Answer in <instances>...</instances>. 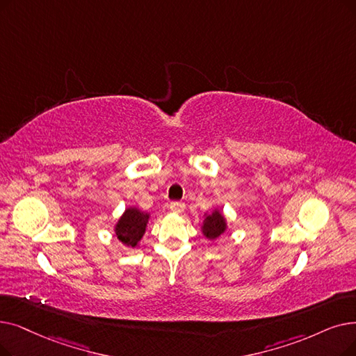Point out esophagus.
Listing matches in <instances>:
<instances>
[{
  "instance_id": "esophagus-1",
  "label": "esophagus",
  "mask_w": 356,
  "mask_h": 356,
  "mask_svg": "<svg viewBox=\"0 0 356 356\" xmlns=\"http://www.w3.org/2000/svg\"><path fill=\"white\" fill-rule=\"evenodd\" d=\"M170 211H173V212H176V213H180V212H183L184 211V204L183 202H172L170 204Z\"/></svg>"
}]
</instances>
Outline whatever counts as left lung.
Here are the masks:
<instances>
[{
    "mask_svg": "<svg viewBox=\"0 0 356 356\" xmlns=\"http://www.w3.org/2000/svg\"><path fill=\"white\" fill-rule=\"evenodd\" d=\"M225 231V220L222 218V215L215 211L212 215H208L205 224H204V234L208 238H216L220 234H222Z\"/></svg>",
    "mask_w": 356,
    "mask_h": 356,
    "instance_id": "8db88e82",
    "label": "left lung"
}]
</instances>
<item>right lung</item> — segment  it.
<instances>
[{"instance_id": "right-lung-1", "label": "right lung", "mask_w": 356, "mask_h": 356, "mask_svg": "<svg viewBox=\"0 0 356 356\" xmlns=\"http://www.w3.org/2000/svg\"><path fill=\"white\" fill-rule=\"evenodd\" d=\"M148 218L149 215L145 212H141L140 209L136 208L127 209L116 225L118 238L125 245L135 247L145 233Z\"/></svg>"}]
</instances>
